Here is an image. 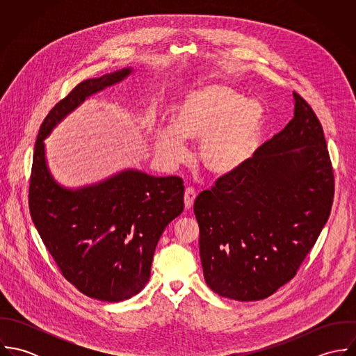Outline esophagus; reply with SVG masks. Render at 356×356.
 <instances>
[{"label": "esophagus", "instance_id": "esophagus-1", "mask_svg": "<svg viewBox=\"0 0 356 356\" xmlns=\"http://www.w3.org/2000/svg\"><path fill=\"white\" fill-rule=\"evenodd\" d=\"M195 199H196V192H195V189H192V188H188V189L185 191V195H184V204H185V209H191V208L193 207Z\"/></svg>", "mask_w": 356, "mask_h": 356}]
</instances>
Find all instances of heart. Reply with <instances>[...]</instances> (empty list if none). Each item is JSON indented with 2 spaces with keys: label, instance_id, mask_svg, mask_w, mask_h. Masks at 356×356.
I'll list each match as a JSON object with an SVG mask.
<instances>
[{
  "label": "heart",
  "instance_id": "obj_1",
  "mask_svg": "<svg viewBox=\"0 0 356 356\" xmlns=\"http://www.w3.org/2000/svg\"><path fill=\"white\" fill-rule=\"evenodd\" d=\"M261 126L260 104L233 88L211 85L175 105L172 126L157 133V151L174 165L186 157L185 141H202L199 161L211 175L226 178L250 160Z\"/></svg>",
  "mask_w": 356,
  "mask_h": 356
}]
</instances>
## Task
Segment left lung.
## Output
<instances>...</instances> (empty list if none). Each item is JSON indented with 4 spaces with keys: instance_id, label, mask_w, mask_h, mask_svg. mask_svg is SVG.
I'll return each instance as SVG.
<instances>
[{
    "instance_id": "1",
    "label": "left lung",
    "mask_w": 356,
    "mask_h": 356,
    "mask_svg": "<svg viewBox=\"0 0 356 356\" xmlns=\"http://www.w3.org/2000/svg\"><path fill=\"white\" fill-rule=\"evenodd\" d=\"M295 116L236 174L195 202L207 285L238 302L261 300L291 281L332 209L334 175L323 129L293 92Z\"/></svg>"
}]
</instances>
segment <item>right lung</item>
I'll return each mask as SVG.
<instances>
[{
    "label": "right lung",
    "mask_w": 356,
    "mask_h": 356,
    "mask_svg": "<svg viewBox=\"0 0 356 356\" xmlns=\"http://www.w3.org/2000/svg\"><path fill=\"white\" fill-rule=\"evenodd\" d=\"M131 68L76 85L44 119L35 141L29 188L31 219L63 277L102 302L137 295L151 277L165 226L184 211V181L122 171L76 191L51 178L44 140L89 96L123 81Z\"/></svg>",
    "instance_id": "obj_1"
}]
</instances>
